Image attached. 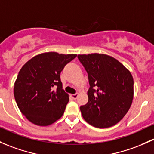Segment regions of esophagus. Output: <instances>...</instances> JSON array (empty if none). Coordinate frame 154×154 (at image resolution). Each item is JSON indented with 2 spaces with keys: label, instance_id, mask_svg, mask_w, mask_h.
Returning <instances> with one entry per match:
<instances>
[{
  "label": "esophagus",
  "instance_id": "1",
  "mask_svg": "<svg viewBox=\"0 0 154 154\" xmlns=\"http://www.w3.org/2000/svg\"><path fill=\"white\" fill-rule=\"evenodd\" d=\"M71 97H72V98L74 99V100H76V99L77 98V97H78V94H72L71 95Z\"/></svg>",
  "mask_w": 154,
  "mask_h": 154
}]
</instances>
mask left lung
I'll use <instances>...</instances> for the list:
<instances>
[{
  "label": "left lung",
  "instance_id": "8db88e82",
  "mask_svg": "<svg viewBox=\"0 0 154 154\" xmlns=\"http://www.w3.org/2000/svg\"><path fill=\"white\" fill-rule=\"evenodd\" d=\"M77 57L88 73L90 85L88 103L80 106L82 117L99 128L114 125L131 106V74L117 60L106 54H78Z\"/></svg>",
  "mask_w": 154,
  "mask_h": 154
}]
</instances>
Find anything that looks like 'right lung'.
<instances>
[{"label":"right lung","mask_w":154,"mask_h":154,"mask_svg":"<svg viewBox=\"0 0 154 154\" xmlns=\"http://www.w3.org/2000/svg\"><path fill=\"white\" fill-rule=\"evenodd\" d=\"M76 57L73 54L42 53L21 68L14 82V99L31 122L47 126L63 116L69 97L63 89L60 74Z\"/></svg>","instance_id":"1"}]
</instances>
